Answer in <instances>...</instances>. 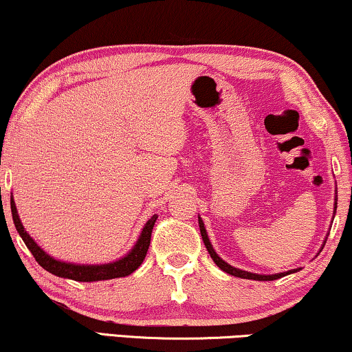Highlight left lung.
Wrapping results in <instances>:
<instances>
[{"label": "left lung", "instance_id": "8db88e82", "mask_svg": "<svg viewBox=\"0 0 352 352\" xmlns=\"http://www.w3.org/2000/svg\"><path fill=\"white\" fill-rule=\"evenodd\" d=\"M336 201H338V197H335V210H336ZM199 230H201V236H202V241H204V245L207 252H209L212 260L215 261V265L219 266L220 270H223L225 273L231 274V276H236V277H241V279H254V280H276L279 279L282 276H287L290 273H296V271H300V268L296 270H292V271H287V273H277V274H255V273H249V271H242V270H237L234 266L228 265L225 260H221L219 255H217V252L214 250V247H212L210 241H209V236H207V231L204 228V223H202V219L199 217Z\"/></svg>", "mask_w": 352, "mask_h": 352}]
</instances>
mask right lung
Here are the masks:
<instances>
[{"mask_svg":"<svg viewBox=\"0 0 352 352\" xmlns=\"http://www.w3.org/2000/svg\"><path fill=\"white\" fill-rule=\"evenodd\" d=\"M11 212H12V220L16 225V230L21 234L22 241L25 242L28 250L32 252L34 260L38 261V265H41L44 270L52 273L54 276L65 277V279H73L79 282H96V280H107V279H116V277H126L131 273H133L138 266L145 260L148 247H150L151 241V231L155 226V221L157 220V215H153L150 220L146 221L143 226L142 234L138 237V241L133 245V249L129 252L126 256L113 261V263L105 265H75V263H65V261L52 258L51 255H47L23 228L21 219H19L16 202L11 197Z\"/></svg>","mask_w":352,"mask_h":352,"instance_id":"1","label":"right lung"}]
</instances>
